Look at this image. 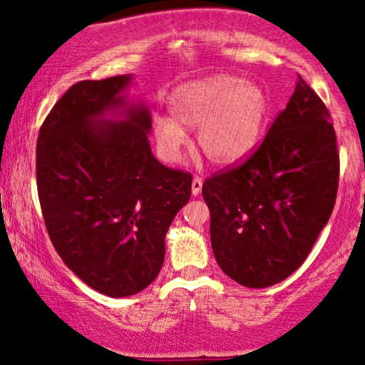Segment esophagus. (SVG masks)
<instances>
[{"label": "esophagus", "instance_id": "esophagus-1", "mask_svg": "<svg viewBox=\"0 0 365 365\" xmlns=\"http://www.w3.org/2000/svg\"><path fill=\"white\" fill-rule=\"evenodd\" d=\"M200 190H202V180H200L199 177H195L194 180H192V195H199Z\"/></svg>", "mask_w": 365, "mask_h": 365}]
</instances>
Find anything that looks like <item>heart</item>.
<instances>
[{"mask_svg": "<svg viewBox=\"0 0 365 365\" xmlns=\"http://www.w3.org/2000/svg\"><path fill=\"white\" fill-rule=\"evenodd\" d=\"M171 115L153 121L159 156L178 163L187 132L195 130L197 148L216 166H233L254 153L269 113L261 86L233 75H212L180 86L170 98Z\"/></svg>", "mask_w": 365, "mask_h": 365, "instance_id": "obj_1", "label": "heart"}]
</instances>
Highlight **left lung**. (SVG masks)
<instances>
[{
  "instance_id": "left-lung-1",
  "label": "left lung",
  "mask_w": 365,
  "mask_h": 365,
  "mask_svg": "<svg viewBox=\"0 0 365 365\" xmlns=\"http://www.w3.org/2000/svg\"><path fill=\"white\" fill-rule=\"evenodd\" d=\"M338 175L329 113L299 77L259 149L202 185L223 273L244 287L266 288L299 269L333 212Z\"/></svg>"
}]
</instances>
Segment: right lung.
Wrapping results in <instances>:
<instances>
[{
    "label": "right lung",
    "mask_w": 365,
    "mask_h": 365,
    "mask_svg": "<svg viewBox=\"0 0 365 365\" xmlns=\"http://www.w3.org/2000/svg\"><path fill=\"white\" fill-rule=\"evenodd\" d=\"M132 75L82 81L39 130L37 192L54 249L103 295H135L156 279L171 221L192 177L170 170L149 144L150 110L130 99Z\"/></svg>",
    "instance_id": "add662e5"
}]
</instances>
